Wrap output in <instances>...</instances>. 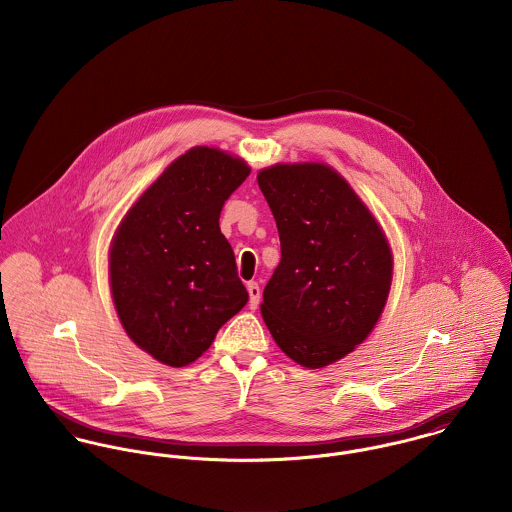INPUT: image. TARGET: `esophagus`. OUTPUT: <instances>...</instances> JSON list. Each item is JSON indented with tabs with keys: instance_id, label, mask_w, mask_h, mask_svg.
<instances>
[{
	"instance_id": "1",
	"label": "esophagus",
	"mask_w": 512,
	"mask_h": 512,
	"mask_svg": "<svg viewBox=\"0 0 512 512\" xmlns=\"http://www.w3.org/2000/svg\"><path fill=\"white\" fill-rule=\"evenodd\" d=\"M248 295H250V309H256L260 303V286L256 282H248Z\"/></svg>"
}]
</instances>
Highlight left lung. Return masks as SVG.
<instances>
[{
  "instance_id": "8db88e82",
  "label": "left lung",
  "mask_w": 512,
  "mask_h": 512,
  "mask_svg": "<svg viewBox=\"0 0 512 512\" xmlns=\"http://www.w3.org/2000/svg\"><path fill=\"white\" fill-rule=\"evenodd\" d=\"M258 185L282 246L262 317L297 365H333L365 341L386 305L388 240L351 185L325 163H276L258 173Z\"/></svg>"
}]
</instances>
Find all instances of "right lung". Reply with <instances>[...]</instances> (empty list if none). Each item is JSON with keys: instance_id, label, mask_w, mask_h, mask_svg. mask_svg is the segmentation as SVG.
<instances>
[{"instance_id": "obj_1", "label": "right lung", "mask_w": 512, "mask_h": 512, "mask_svg": "<svg viewBox=\"0 0 512 512\" xmlns=\"http://www.w3.org/2000/svg\"><path fill=\"white\" fill-rule=\"evenodd\" d=\"M248 175L240 157L191 147L147 187L114 234V307L128 337L163 365L197 361L248 301L219 226L224 201Z\"/></svg>"}]
</instances>
